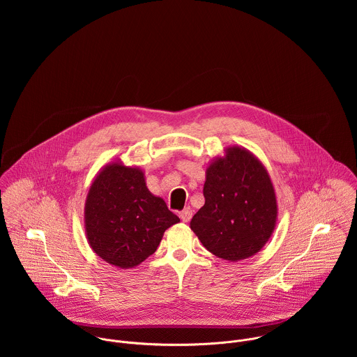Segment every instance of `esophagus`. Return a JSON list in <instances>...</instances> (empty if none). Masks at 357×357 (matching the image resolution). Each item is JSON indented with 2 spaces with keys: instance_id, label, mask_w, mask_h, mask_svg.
Here are the masks:
<instances>
[{
  "instance_id": "esophagus-1",
  "label": "esophagus",
  "mask_w": 357,
  "mask_h": 357,
  "mask_svg": "<svg viewBox=\"0 0 357 357\" xmlns=\"http://www.w3.org/2000/svg\"><path fill=\"white\" fill-rule=\"evenodd\" d=\"M192 217V210L191 207H184L181 211H180V218L184 221V222H188Z\"/></svg>"
}]
</instances>
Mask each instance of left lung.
Instances as JSON below:
<instances>
[{
    "mask_svg": "<svg viewBox=\"0 0 357 357\" xmlns=\"http://www.w3.org/2000/svg\"><path fill=\"white\" fill-rule=\"evenodd\" d=\"M204 204L190 227L211 253L238 262L261 252L278 220L271 176L255 153L231 146L206 167Z\"/></svg>",
    "mask_w": 357,
    "mask_h": 357,
    "instance_id": "obj_1",
    "label": "left lung"
}]
</instances>
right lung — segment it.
I'll return each mask as SVG.
<instances>
[{
    "label": "right lung",
    "instance_id": "add662e5",
    "mask_svg": "<svg viewBox=\"0 0 357 357\" xmlns=\"http://www.w3.org/2000/svg\"><path fill=\"white\" fill-rule=\"evenodd\" d=\"M85 234L105 262L130 269L155 253L163 234L180 218L150 192L144 172L122 160L107 163L85 201Z\"/></svg>",
    "mask_w": 357,
    "mask_h": 357
}]
</instances>
